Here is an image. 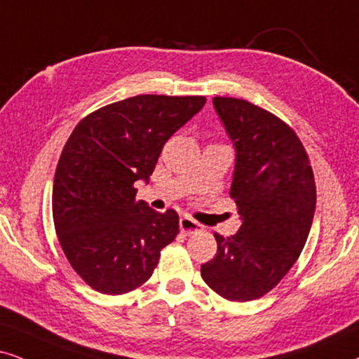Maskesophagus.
I'll return each instance as SVG.
<instances>
[{
  "label": "esophagus",
  "mask_w": 359,
  "mask_h": 359,
  "mask_svg": "<svg viewBox=\"0 0 359 359\" xmlns=\"http://www.w3.org/2000/svg\"><path fill=\"white\" fill-rule=\"evenodd\" d=\"M179 226H180V232L185 233V235L197 233V232H202V230H203V226L198 224V222L190 219V217H182V219L179 220Z\"/></svg>",
  "instance_id": "34e87169"
}]
</instances>
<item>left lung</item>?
<instances>
[{
	"label": "left lung",
	"instance_id": "left-lung-1",
	"mask_svg": "<svg viewBox=\"0 0 359 359\" xmlns=\"http://www.w3.org/2000/svg\"><path fill=\"white\" fill-rule=\"evenodd\" d=\"M213 107L235 147L230 195L242 225L232 237L213 233L217 255L201 273L220 297L250 302L300 257L315 215V179L300 139L278 117L235 97H213Z\"/></svg>",
	"mask_w": 359,
	"mask_h": 359
}]
</instances>
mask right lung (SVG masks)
I'll use <instances>...</instances> for the list:
<instances>
[{"instance_id": "add662e5", "label": "right lung", "mask_w": 359, "mask_h": 359, "mask_svg": "<svg viewBox=\"0 0 359 359\" xmlns=\"http://www.w3.org/2000/svg\"><path fill=\"white\" fill-rule=\"evenodd\" d=\"M203 96L144 94L84 117L67 139L53 185V219L71 266L90 288L122 294L151 278L179 233L175 210L135 201L164 144L205 106Z\"/></svg>"}]
</instances>
